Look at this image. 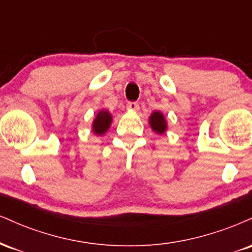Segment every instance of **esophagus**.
Segmentation results:
<instances>
[{
  "label": "esophagus",
  "mask_w": 252,
  "mask_h": 252,
  "mask_svg": "<svg viewBox=\"0 0 252 252\" xmlns=\"http://www.w3.org/2000/svg\"><path fill=\"white\" fill-rule=\"evenodd\" d=\"M126 109L131 110V111H138L140 105H138L137 102H128L126 103Z\"/></svg>",
  "instance_id": "1"
}]
</instances>
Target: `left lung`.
I'll list each match as a JSON object with an SVG mask.
<instances>
[{"mask_svg": "<svg viewBox=\"0 0 252 252\" xmlns=\"http://www.w3.org/2000/svg\"><path fill=\"white\" fill-rule=\"evenodd\" d=\"M150 126H152V128L154 129L156 132H158V134H162V132H164L167 126L161 112L158 111L153 112L152 116H150Z\"/></svg>", "mask_w": 252, "mask_h": 252, "instance_id": "1", "label": "left lung"}]
</instances>
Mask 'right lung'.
I'll return each instance as SVG.
<instances>
[{"instance_id":"obj_1","label":"right lung","mask_w":252,"mask_h":252,"mask_svg":"<svg viewBox=\"0 0 252 252\" xmlns=\"http://www.w3.org/2000/svg\"><path fill=\"white\" fill-rule=\"evenodd\" d=\"M110 124H111V115L103 110L97 114L96 120L94 122V131L98 135H103L109 129Z\"/></svg>"}]
</instances>
